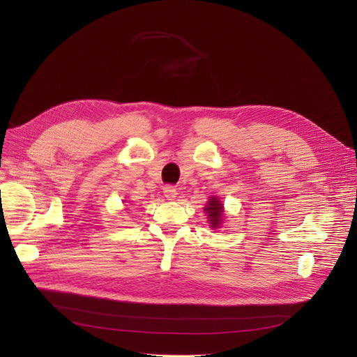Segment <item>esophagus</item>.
<instances>
[{"mask_svg":"<svg viewBox=\"0 0 357 357\" xmlns=\"http://www.w3.org/2000/svg\"><path fill=\"white\" fill-rule=\"evenodd\" d=\"M164 195H165V197H167V199L172 200V199H175V197H176L178 192H176V189H175L174 186L167 185V186H164Z\"/></svg>","mask_w":357,"mask_h":357,"instance_id":"1","label":"esophagus"}]
</instances>
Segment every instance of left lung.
<instances>
[{
    "mask_svg": "<svg viewBox=\"0 0 357 357\" xmlns=\"http://www.w3.org/2000/svg\"><path fill=\"white\" fill-rule=\"evenodd\" d=\"M205 212L208 213L209 216V222H211V226L212 227H218L222 222V215H223V206L222 203L216 199V197H212L208 205L205 208Z\"/></svg>",
    "mask_w": 357,
    "mask_h": 357,
    "instance_id": "1",
    "label": "left lung"
}]
</instances>
